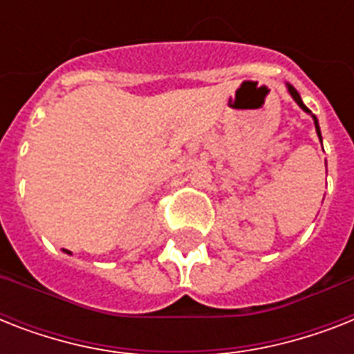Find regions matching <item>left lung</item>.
I'll return each instance as SVG.
<instances>
[{
  "mask_svg": "<svg viewBox=\"0 0 354 354\" xmlns=\"http://www.w3.org/2000/svg\"><path fill=\"white\" fill-rule=\"evenodd\" d=\"M286 88H288V93H290V95H292V99H294V101H296L297 104H299V108H301V110H305V112H307V113H310V110H308V108L305 106V104H303L301 97H299V93H297V91H296V88H294V86H290V84H286ZM310 115H313V113H310ZM313 119H314V127H316V132H318L319 141H322V132H319L318 119H316V115H313Z\"/></svg>",
  "mask_w": 354,
  "mask_h": 354,
  "instance_id": "left-lung-1",
  "label": "left lung"
}]
</instances>
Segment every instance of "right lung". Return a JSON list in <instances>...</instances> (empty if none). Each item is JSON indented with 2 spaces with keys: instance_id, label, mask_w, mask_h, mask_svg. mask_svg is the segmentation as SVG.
<instances>
[{
  "instance_id": "add662e5",
  "label": "right lung",
  "mask_w": 354,
  "mask_h": 354,
  "mask_svg": "<svg viewBox=\"0 0 354 354\" xmlns=\"http://www.w3.org/2000/svg\"><path fill=\"white\" fill-rule=\"evenodd\" d=\"M68 253H69V252H68Z\"/></svg>"
}]
</instances>
